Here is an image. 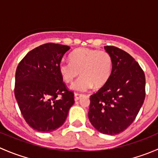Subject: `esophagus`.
Returning <instances> with one entry per match:
<instances>
[{
	"label": "esophagus",
	"mask_w": 158,
	"mask_h": 158,
	"mask_svg": "<svg viewBox=\"0 0 158 158\" xmlns=\"http://www.w3.org/2000/svg\"><path fill=\"white\" fill-rule=\"evenodd\" d=\"M82 96H83V95H82V94H79V93H75L74 94L75 100H76V101H78V100L80 99Z\"/></svg>",
	"instance_id": "1"
}]
</instances>
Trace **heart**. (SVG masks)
<instances>
[{
	"instance_id": "heart-1",
	"label": "heart",
	"mask_w": 158,
	"mask_h": 158,
	"mask_svg": "<svg viewBox=\"0 0 158 158\" xmlns=\"http://www.w3.org/2000/svg\"><path fill=\"white\" fill-rule=\"evenodd\" d=\"M69 60L60 63L59 72L66 83H71L81 73L82 76L72 85L73 90L85 92L93 85L95 89H100L111 77L113 61L106 51L79 48L71 52Z\"/></svg>"
}]
</instances>
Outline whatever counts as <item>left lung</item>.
<instances>
[{
	"label": "left lung",
	"mask_w": 158,
	"mask_h": 158,
	"mask_svg": "<svg viewBox=\"0 0 158 158\" xmlns=\"http://www.w3.org/2000/svg\"><path fill=\"white\" fill-rule=\"evenodd\" d=\"M112 58L111 77L90 96L89 119L106 135L121 133L131 125L145 98V76L128 52L112 46L105 47Z\"/></svg>",
	"instance_id": "obj_1"
}]
</instances>
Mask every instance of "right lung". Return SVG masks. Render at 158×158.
<instances>
[{"instance_id": "obj_1", "label": "right lung", "mask_w": 158, "mask_h": 158, "mask_svg": "<svg viewBox=\"0 0 158 158\" xmlns=\"http://www.w3.org/2000/svg\"><path fill=\"white\" fill-rule=\"evenodd\" d=\"M68 46L52 43L30 51L17 66L14 95L27 123L34 130L50 132L63 125L74 104L59 65ZM61 98H58V95Z\"/></svg>"}]
</instances>
